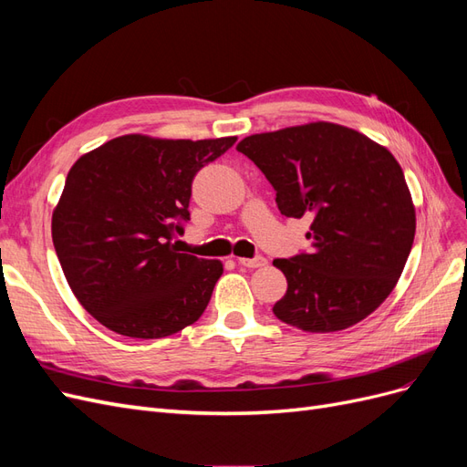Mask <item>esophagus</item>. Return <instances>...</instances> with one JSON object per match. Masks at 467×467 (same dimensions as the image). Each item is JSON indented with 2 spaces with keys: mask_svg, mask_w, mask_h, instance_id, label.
Instances as JSON below:
<instances>
[{
  "mask_svg": "<svg viewBox=\"0 0 467 467\" xmlns=\"http://www.w3.org/2000/svg\"><path fill=\"white\" fill-rule=\"evenodd\" d=\"M237 263L242 265V266H247V268H259V266H265V265H266V259H265V257H255V259L239 257Z\"/></svg>",
  "mask_w": 467,
  "mask_h": 467,
  "instance_id": "esophagus-1",
  "label": "esophagus"
}]
</instances>
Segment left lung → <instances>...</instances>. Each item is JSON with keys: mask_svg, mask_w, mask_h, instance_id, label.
Masks as SVG:
<instances>
[{"mask_svg": "<svg viewBox=\"0 0 467 467\" xmlns=\"http://www.w3.org/2000/svg\"><path fill=\"white\" fill-rule=\"evenodd\" d=\"M237 151L276 191L280 214L312 218V251L273 265L286 276L275 316L309 333L368 317L398 285L415 239V206L388 148L333 122L244 138Z\"/></svg>", "mask_w": 467, "mask_h": 467, "instance_id": "8db88e82", "label": "left lung"}]
</instances>
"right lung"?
<instances>
[{"instance_id": "obj_1", "label": "right lung", "mask_w": 467, "mask_h": 467, "mask_svg": "<svg viewBox=\"0 0 467 467\" xmlns=\"http://www.w3.org/2000/svg\"><path fill=\"white\" fill-rule=\"evenodd\" d=\"M126 134L83 153L52 212V242L78 302L107 329L161 338L202 316L223 273L179 253L201 169L235 144Z\"/></svg>"}]
</instances>
